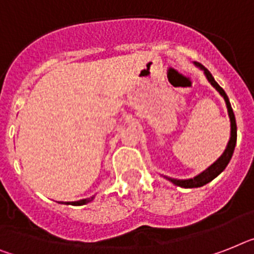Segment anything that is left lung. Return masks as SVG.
<instances>
[{
	"mask_svg": "<svg viewBox=\"0 0 254 254\" xmlns=\"http://www.w3.org/2000/svg\"><path fill=\"white\" fill-rule=\"evenodd\" d=\"M194 66L197 67V68H200L201 71H204V75L207 79V81L210 83L211 87L215 88V91L221 94L222 97H223V100H225L226 108H227V113H228V118H230V127H231V128H230V140H228L225 152L222 153L221 157H219L215 162L211 163L210 166L207 167V169H205L202 173H200L198 175H196V177L193 178H190V179H175V178H170V177H166V175H162L165 179H167L173 184H175V186L182 188L202 187V186H205V184L210 183L213 179H215V178H217L218 175H219V174H221L226 167H227L228 162H230L232 154H234V150H235L236 137H238V128H236L235 114H234V112H232L231 104H230V100H228L226 92L219 87V84L214 80V77H213V75L210 74V71L207 70V68H205L202 64H197V62H194Z\"/></svg>",
	"mask_w": 254,
	"mask_h": 254,
	"instance_id": "left-lung-1",
	"label": "left lung"
}]
</instances>
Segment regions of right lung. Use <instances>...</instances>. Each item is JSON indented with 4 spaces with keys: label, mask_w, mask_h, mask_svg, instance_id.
<instances>
[{
    "label": "right lung",
    "mask_w": 254,
    "mask_h": 254,
    "mask_svg": "<svg viewBox=\"0 0 254 254\" xmlns=\"http://www.w3.org/2000/svg\"><path fill=\"white\" fill-rule=\"evenodd\" d=\"M93 198H94V196H92V197L81 198V200H77V201H66V202L61 201V202H58V204H66V205H74V206H80V205H85V204H88V202H91Z\"/></svg>",
    "instance_id": "obj_1"
}]
</instances>
